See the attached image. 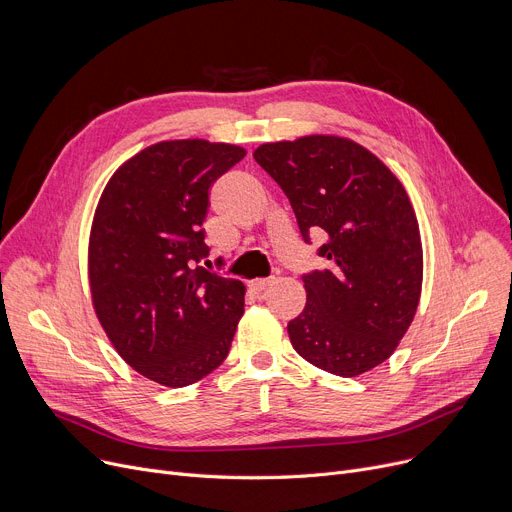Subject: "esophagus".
<instances>
[{"mask_svg": "<svg viewBox=\"0 0 512 512\" xmlns=\"http://www.w3.org/2000/svg\"><path fill=\"white\" fill-rule=\"evenodd\" d=\"M267 286H272V280H270V278H259V280H251V282H249V288L255 290V292H261V290H265Z\"/></svg>", "mask_w": 512, "mask_h": 512, "instance_id": "obj_1", "label": "esophagus"}]
</instances>
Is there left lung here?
Instances as JSON below:
<instances>
[{
  "label": "left lung",
  "mask_w": 512,
  "mask_h": 512,
  "mask_svg": "<svg viewBox=\"0 0 512 512\" xmlns=\"http://www.w3.org/2000/svg\"><path fill=\"white\" fill-rule=\"evenodd\" d=\"M257 164L284 191L303 240L328 270L303 276L307 305L288 321L303 359L342 378L384 363L415 317L423 251L419 224L398 178L365 147L313 134L265 143Z\"/></svg>",
  "instance_id": "8db88e82"
}]
</instances>
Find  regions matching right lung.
Instances as JSON below:
<instances>
[{
	"label": "right lung",
	"mask_w": 512,
	"mask_h": 512,
	"mask_svg": "<svg viewBox=\"0 0 512 512\" xmlns=\"http://www.w3.org/2000/svg\"><path fill=\"white\" fill-rule=\"evenodd\" d=\"M247 155L201 139L164 141L107 182L89 240L95 313L120 357L170 388L195 384L228 357L245 284L207 272L209 188Z\"/></svg>",
	"instance_id": "obj_1"
}]
</instances>
